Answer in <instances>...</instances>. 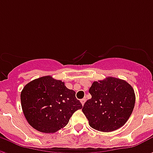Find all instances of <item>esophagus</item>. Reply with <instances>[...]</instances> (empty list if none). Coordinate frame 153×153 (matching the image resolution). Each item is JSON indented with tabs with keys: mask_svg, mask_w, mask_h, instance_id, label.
<instances>
[{
	"mask_svg": "<svg viewBox=\"0 0 153 153\" xmlns=\"http://www.w3.org/2000/svg\"><path fill=\"white\" fill-rule=\"evenodd\" d=\"M81 103H82V105H83L84 103H85V102H86V98H83V99H81Z\"/></svg>",
	"mask_w": 153,
	"mask_h": 153,
	"instance_id": "1",
	"label": "esophagus"
}]
</instances>
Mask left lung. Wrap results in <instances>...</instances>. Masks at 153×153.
Masks as SVG:
<instances>
[{
	"label": "left lung",
	"mask_w": 153,
	"mask_h": 153,
	"mask_svg": "<svg viewBox=\"0 0 153 153\" xmlns=\"http://www.w3.org/2000/svg\"><path fill=\"white\" fill-rule=\"evenodd\" d=\"M92 98L82 108L89 125L102 132H111L125 125L134 107V91L125 80L107 77L93 82Z\"/></svg>",
	"instance_id": "obj_1"
}]
</instances>
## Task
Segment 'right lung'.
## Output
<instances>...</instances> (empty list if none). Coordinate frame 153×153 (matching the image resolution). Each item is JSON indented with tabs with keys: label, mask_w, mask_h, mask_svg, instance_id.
<instances>
[{
	"label": "right lung",
	"mask_w": 153,
	"mask_h": 153,
	"mask_svg": "<svg viewBox=\"0 0 153 153\" xmlns=\"http://www.w3.org/2000/svg\"><path fill=\"white\" fill-rule=\"evenodd\" d=\"M20 99L28 124L47 134L64 128L74 113L83 107L74 90L49 75L27 83L22 90Z\"/></svg>",
	"instance_id": "right-lung-1"
}]
</instances>
